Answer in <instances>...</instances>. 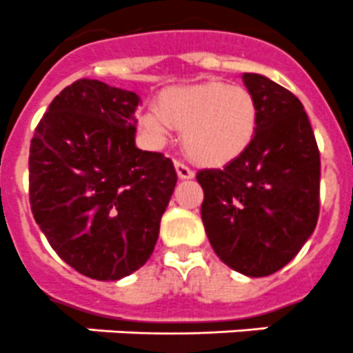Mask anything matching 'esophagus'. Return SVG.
Here are the masks:
<instances>
[{"mask_svg":"<svg viewBox=\"0 0 353 353\" xmlns=\"http://www.w3.org/2000/svg\"><path fill=\"white\" fill-rule=\"evenodd\" d=\"M174 167H176V172H177V176H179V179H192V177L195 176L194 170H192L188 165L183 163V161H179V159H176V161H174Z\"/></svg>","mask_w":353,"mask_h":353,"instance_id":"esophagus-1","label":"esophagus"}]
</instances>
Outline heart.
<instances>
[{
    "instance_id": "heart-1",
    "label": "heart",
    "mask_w": 353,
    "mask_h": 353,
    "mask_svg": "<svg viewBox=\"0 0 353 353\" xmlns=\"http://www.w3.org/2000/svg\"><path fill=\"white\" fill-rule=\"evenodd\" d=\"M139 124L154 142L163 143L172 128L183 131V145L194 161L208 167L228 165L250 145L257 128L252 92L223 81L167 90L158 108L139 113Z\"/></svg>"
}]
</instances>
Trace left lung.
I'll use <instances>...</instances> for the list:
<instances>
[{
  "mask_svg": "<svg viewBox=\"0 0 353 353\" xmlns=\"http://www.w3.org/2000/svg\"><path fill=\"white\" fill-rule=\"evenodd\" d=\"M257 104L250 145L223 168L197 172L201 216L216 256L249 277L286 266L316 228L320 151L299 97L245 72Z\"/></svg>",
  "mask_w": 353,
  "mask_h": 353,
  "instance_id": "1",
  "label": "left lung"
}]
</instances>
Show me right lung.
<instances>
[{
    "mask_svg": "<svg viewBox=\"0 0 353 353\" xmlns=\"http://www.w3.org/2000/svg\"><path fill=\"white\" fill-rule=\"evenodd\" d=\"M140 97L78 79L63 88L30 143V204L54 252L97 281L147 263L177 174L172 159L134 145Z\"/></svg>",
    "mask_w": 353,
    "mask_h": 353,
    "instance_id": "right-lung-1",
    "label": "right lung"
}]
</instances>
